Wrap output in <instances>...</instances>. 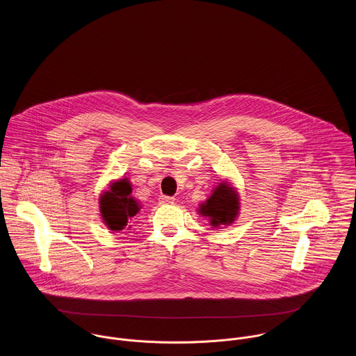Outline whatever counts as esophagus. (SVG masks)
Returning a JSON list of instances; mask_svg holds the SVG:
<instances>
[{
    "mask_svg": "<svg viewBox=\"0 0 356 356\" xmlns=\"http://www.w3.org/2000/svg\"><path fill=\"white\" fill-rule=\"evenodd\" d=\"M173 200H175V197H172V196H165V195H163V196L160 197V203H163V204L173 203Z\"/></svg>",
    "mask_w": 356,
    "mask_h": 356,
    "instance_id": "esophagus-1",
    "label": "esophagus"
}]
</instances>
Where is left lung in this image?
Instances as JSON below:
<instances>
[{
	"mask_svg": "<svg viewBox=\"0 0 356 356\" xmlns=\"http://www.w3.org/2000/svg\"><path fill=\"white\" fill-rule=\"evenodd\" d=\"M200 211L203 216L210 217L214 226L233 223L238 211V197L233 188L226 183H220L206 203L202 204Z\"/></svg>",
	"mask_w": 356,
	"mask_h": 356,
	"instance_id": "8db88e82",
	"label": "left lung"
}]
</instances>
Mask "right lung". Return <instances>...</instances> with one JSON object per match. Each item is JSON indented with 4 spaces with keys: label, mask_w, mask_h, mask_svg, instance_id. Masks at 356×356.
<instances>
[{
    "label": "right lung",
    "mask_w": 356,
    "mask_h": 356,
    "mask_svg": "<svg viewBox=\"0 0 356 356\" xmlns=\"http://www.w3.org/2000/svg\"><path fill=\"white\" fill-rule=\"evenodd\" d=\"M100 211L106 225L115 232L123 230L129 220L137 216L139 206L131 196V186L126 179L113 183L110 191L102 196Z\"/></svg>",
    "instance_id": "1"
}]
</instances>
